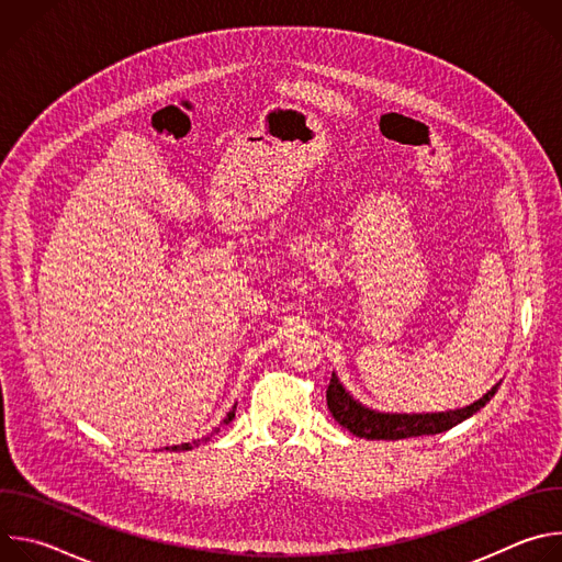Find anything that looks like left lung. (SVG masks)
<instances>
[{"label":"left lung","mask_w":562,"mask_h":562,"mask_svg":"<svg viewBox=\"0 0 562 562\" xmlns=\"http://www.w3.org/2000/svg\"><path fill=\"white\" fill-rule=\"evenodd\" d=\"M498 391V384L492 386L483 397L475 400L473 405L456 412H442V414H378L360 403L342 389L336 373L331 375V382L327 386V407L338 425L349 429L358 438L367 440H400L412 436H434L442 434L458 423L467 420L475 412L483 409L494 393Z\"/></svg>","instance_id":"8db88e82"}]
</instances>
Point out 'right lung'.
<instances>
[{"label":"right lung","instance_id":"right-lung-1","mask_svg":"<svg viewBox=\"0 0 562 562\" xmlns=\"http://www.w3.org/2000/svg\"><path fill=\"white\" fill-rule=\"evenodd\" d=\"M233 416H235V407H233V409L228 412V416L224 418V425H226V423H231V420H233ZM215 431H220V429H215ZM206 440H209V436H206V438H202V442H206ZM198 442H200V440H198ZM198 442H193V445H198ZM193 445H191V442H184V445H176V447H171V449H173V451H189V449H193ZM167 449H169V447H167Z\"/></svg>","mask_w":562,"mask_h":562}]
</instances>
